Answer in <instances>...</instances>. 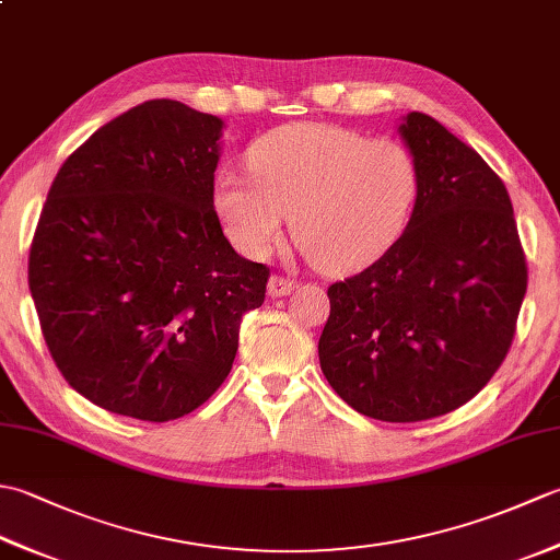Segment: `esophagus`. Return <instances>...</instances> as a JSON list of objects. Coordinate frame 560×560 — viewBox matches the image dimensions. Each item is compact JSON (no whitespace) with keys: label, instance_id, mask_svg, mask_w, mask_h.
I'll return each mask as SVG.
<instances>
[{"label":"esophagus","instance_id":"34e87169","mask_svg":"<svg viewBox=\"0 0 560 560\" xmlns=\"http://www.w3.org/2000/svg\"><path fill=\"white\" fill-rule=\"evenodd\" d=\"M299 283H295L293 279L289 277H281V273H273V277L269 279V295H273V299H281V295H289Z\"/></svg>","mask_w":560,"mask_h":560}]
</instances>
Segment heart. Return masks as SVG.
<instances>
[{"instance_id":"b5f03b06","label":"heart","mask_w":560,"mask_h":560,"mask_svg":"<svg viewBox=\"0 0 560 560\" xmlns=\"http://www.w3.org/2000/svg\"><path fill=\"white\" fill-rule=\"evenodd\" d=\"M249 173L221 171L213 205L233 245L265 257L287 213L295 243L319 271L349 273L399 241L419 199L413 153L395 139L323 122H295L259 137Z\"/></svg>"}]
</instances>
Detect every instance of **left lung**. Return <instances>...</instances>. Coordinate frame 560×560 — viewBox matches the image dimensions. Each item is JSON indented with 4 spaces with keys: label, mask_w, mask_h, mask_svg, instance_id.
<instances>
[{
    "label": "left lung",
    "mask_w": 560,
    "mask_h": 560,
    "mask_svg": "<svg viewBox=\"0 0 560 560\" xmlns=\"http://www.w3.org/2000/svg\"><path fill=\"white\" fill-rule=\"evenodd\" d=\"M399 135L421 173L411 221L371 267L327 289L317 351L349 407L413 423L459 409L501 368L527 261L508 189L477 151L423 113Z\"/></svg>",
    "instance_id": "obj_1"
}]
</instances>
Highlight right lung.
<instances>
[{
  "mask_svg": "<svg viewBox=\"0 0 560 560\" xmlns=\"http://www.w3.org/2000/svg\"><path fill=\"white\" fill-rule=\"evenodd\" d=\"M219 117L147 101L62 163L28 255L59 373L96 407L173 421L231 373L269 267L241 257L213 209Z\"/></svg>",
  "mask_w": 560,
  "mask_h": 560,
  "instance_id": "right-lung-1",
  "label": "right lung"
}]
</instances>
